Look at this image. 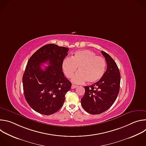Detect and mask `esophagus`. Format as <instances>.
Here are the masks:
<instances>
[{"label": "esophagus", "instance_id": "obj_1", "mask_svg": "<svg viewBox=\"0 0 146 146\" xmlns=\"http://www.w3.org/2000/svg\"><path fill=\"white\" fill-rule=\"evenodd\" d=\"M77 87H78L77 86H76V85H74V84H72V89H74V88H77Z\"/></svg>", "mask_w": 146, "mask_h": 146}]
</instances>
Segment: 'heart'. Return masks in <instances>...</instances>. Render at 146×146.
<instances>
[{
  "mask_svg": "<svg viewBox=\"0 0 146 146\" xmlns=\"http://www.w3.org/2000/svg\"><path fill=\"white\" fill-rule=\"evenodd\" d=\"M78 68L79 72L72 78V81L81 84L86 81L89 84L99 81L105 74L106 62L103 57L97 56L94 52L84 50L76 51L71 58H66L62 68L68 78H71Z\"/></svg>",
  "mask_w": 146,
  "mask_h": 146,
  "instance_id": "heart-1",
  "label": "heart"
}]
</instances>
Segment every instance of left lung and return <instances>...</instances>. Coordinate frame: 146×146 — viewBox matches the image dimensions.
Wrapping results in <instances>:
<instances>
[{"instance_id": "8db88e82", "label": "left lung", "mask_w": 146, "mask_h": 146, "mask_svg": "<svg viewBox=\"0 0 146 146\" xmlns=\"http://www.w3.org/2000/svg\"><path fill=\"white\" fill-rule=\"evenodd\" d=\"M107 63L103 77L90 86H84L85 94L81 99L82 108L91 114H99L108 110L115 101L119 91L120 73L114 59L102 51Z\"/></svg>"}]
</instances>
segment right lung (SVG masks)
Segmentation results:
<instances>
[{"label":"right lung","instance_id":"1","mask_svg":"<svg viewBox=\"0 0 146 146\" xmlns=\"http://www.w3.org/2000/svg\"><path fill=\"white\" fill-rule=\"evenodd\" d=\"M69 48L54 44L45 45L29 58L23 77L25 99L36 112L51 115L63 106L72 83L62 72V63ZM49 65L44 70L42 63Z\"/></svg>","mask_w":146,"mask_h":146}]
</instances>
